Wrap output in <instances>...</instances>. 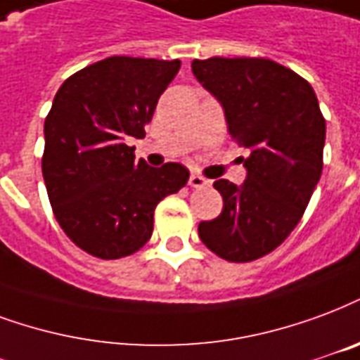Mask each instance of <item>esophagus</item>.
I'll return each instance as SVG.
<instances>
[{"label":"esophagus","instance_id":"esophagus-1","mask_svg":"<svg viewBox=\"0 0 360 360\" xmlns=\"http://www.w3.org/2000/svg\"><path fill=\"white\" fill-rule=\"evenodd\" d=\"M188 185H191L193 188H204L210 185V181L204 179V177L198 175V173H193V175H191V179H188Z\"/></svg>","mask_w":360,"mask_h":360}]
</instances>
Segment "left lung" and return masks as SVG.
Returning <instances> with one entry per match:
<instances>
[{
	"instance_id": "obj_1",
	"label": "left lung",
	"mask_w": 360,
	"mask_h": 360,
	"mask_svg": "<svg viewBox=\"0 0 360 360\" xmlns=\"http://www.w3.org/2000/svg\"><path fill=\"white\" fill-rule=\"evenodd\" d=\"M193 74L223 105L229 133L250 153L240 187L214 183L223 212L202 221L198 236L221 259L255 262L303 217L321 179L326 122L307 79L271 58H194Z\"/></svg>"
}]
</instances>
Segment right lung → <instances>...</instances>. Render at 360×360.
Returning <instances> with one entry per match:
<instances>
[{
    "mask_svg": "<svg viewBox=\"0 0 360 360\" xmlns=\"http://www.w3.org/2000/svg\"><path fill=\"white\" fill-rule=\"evenodd\" d=\"M181 60L108 57L72 74L45 118V188L60 229L98 259L135 254L153 236L160 200L187 185V167H148L129 137L143 139Z\"/></svg>",
    "mask_w": 360,
    "mask_h": 360,
    "instance_id": "obj_1",
    "label": "right lung"
}]
</instances>
